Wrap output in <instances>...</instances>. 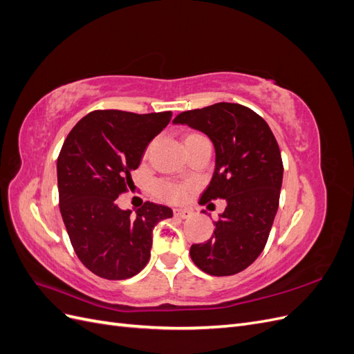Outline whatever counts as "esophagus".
I'll return each mask as SVG.
<instances>
[{
  "label": "esophagus",
  "mask_w": 354,
  "mask_h": 354,
  "mask_svg": "<svg viewBox=\"0 0 354 354\" xmlns=\"http://www.w3.org/2000/svg\"><path fill=\"white\" fill-rule=\"evenodd\" d=\"M174 216L180 218H189L192 216V212L189 209H174Z\"/></svg>",
  "instance_id": "34e87169"
}]
</instances>
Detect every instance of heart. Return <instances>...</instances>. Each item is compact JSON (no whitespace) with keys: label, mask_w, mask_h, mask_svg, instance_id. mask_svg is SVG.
<instances>
[{"label":"heart","mask_w":354,"mask_h":354,"mask_svg":"<svg viewBox=\"0 0 354 354\" xmlns=\"http://www.w3.org/2000/svg\"><path fill=\"white\" fill-rule=\"evenodd\" d=\"M199 134H187L185 137V145H187L190 140H194ZM149 149H146V155L149 152ZM189 190L187 185H181V183H176V181H171V180H160L155 185V194L162 198L165 201L169 202H180L186 196V192Z\"/></svg>","instance_id":"obj_1"}]
</instances>
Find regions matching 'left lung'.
Masks as SVG:
<instances>
[{
    "label": "left lung",
    "instance_id": "obj_1",
    "mask_svg": "<svg viewBox=\"0 0 354 354\" xmlns=\"http://www.w3.org/2000/svg\"><path fill=\"white\" fill-rule=\"evenodd\" d=\"M174 124L205 133L216 147V169L199 203L226 199L211 239L190 246V257L212 276L251 266L269 239L283 177L281 149L263 118L238 103L181 112Z\"/></svg>",
    "mask_w": 354,
    "mask_h": 354
}]
</instances>
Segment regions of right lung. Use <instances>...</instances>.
I'll list each match as a JSON object with an SVG mask.
<instances>
[{
    "label": "right lung",
    "instance_id": "obj_1",
    "mask_svg": "<svg viewBox=\"0 0 354 354\" xmlns=\"http://www.w3.org/2000/svg\"><path fill=\"white\" fill-rule=\"evenodd\" d=\"M168 112L93 111L68 134L57 158L59 207L75 254L103 279L122 281L151 259L152 230L173 217L168 207L145 202L136 209L118 207L116 198L134 183L149 142L168 125Z\"/></svg>",
    "mask_w": 354,
    "mask_h": 354
}]
</instances>
